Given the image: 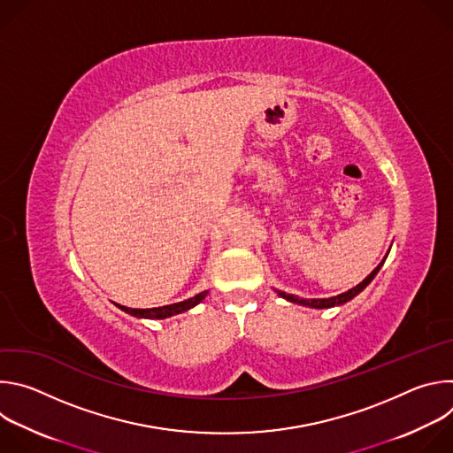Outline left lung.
Masks as SVG:
<instances>
[{
  "instance_id": "obj_1",
  "label": "left lung",
  "mask_w": 453,
  "mask_h": 453,
  "mask_svg": "<svg viewBox=\"0 0 453 453\" xmlns=\"http://www.w3.org/2000/svg\"><path fill=\"white\" fill-rule=\"evenodd\" d=\"M385 257H387V256H385ZM385 257L381 260V264H378V267H376L362 283H358V285L353 287L351 290L342 292V294H339V296H335V297H328V299H303V297H297V296H292V294H285V292H281V290H276V292H278V296H281L283 299H287V301H290V303H297V304L310 306V308H332V306H339V304H344V303L351 301L355 296H358V294L374 280V276L378 274V271L381 269V265H383V262H385Z\"/></svg>"
}]
</instances>
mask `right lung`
Masks as SVG:
<instances>
[{
	"instance_id": "obj_1",
	"label": "right lung",
	"mask_w": 453,
	"mask_h": 453,
	"mask_svg": "<svg viewBox=\"0 0 453 453\" xmlns=\"http://www.w3.org/2000/svg\"><path fill=\"white\" fill-rule=\"evenodd\" d=\"M208 296V290L193 296L186 301H180V303H173V304H166V306H157V308H127V306H121V304H116L119 310H123L125 313L128 315H134V317H140V319H166V317H172V315H177V313H182V311H188L189 308L197 306L204 297Z\"/></svg>"
}]
</instances>
